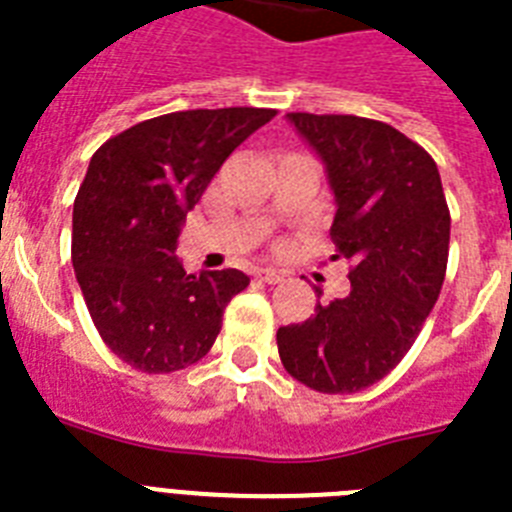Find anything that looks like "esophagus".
Returning a JSON list of instances; mask_svg holds the SVG:
<instances>
[{
  "label": "esophagus",
  "instance_id": "1",
  "mask_svg": "<svg viewBox=\"0 0 512 512\" xmlns=\"http://www.w3.org/2000/svg\"><path fill=\"white\" fill-rule=\"evenodd\" d=\"M257 279L265 281V284H279V281L284 279V273L273 271V268H260V271H257Z\"/></svg>",
  "mask_w": 512,
  "mask_h": 512
}]
</instances>
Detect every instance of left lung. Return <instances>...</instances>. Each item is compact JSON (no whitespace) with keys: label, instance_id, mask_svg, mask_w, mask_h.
<instances>
[{"label":"left lung","instance_id":"1","mask_svg":"<svg viewBox=\"0 0 512 512\" xmlns=\"http://www.w3.org/2000/svg\"><path fill=\"white\" fill-rule=\"evenodd\" d=\"M324 159L337 212L329 236L350 263V295L276 332L281 364L319 393H358L412 348L449 260L452 217L433 156L377 119L287 114ZM319 292V289H316Z\"/></svg>","mask_w":512,"mask_h":512}]
</instances>
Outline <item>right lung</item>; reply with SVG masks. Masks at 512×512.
Returning a JSON list of instances; mask_svg holds the SVG:
<instances>
[{"mask_svg":"<svg viewBox=\"0 0 512 512\" xmlns=\"http://www.w3.org/2000/svg\"><path fill=\"white\" fill-rule=\"evenodd\" d=\"M273 108H196L135 124L92 154L74 201L71 263L92 324L124 364L170 374L207 356L225 305L247 289L236 268L185 273V212Z\"/></svg>","mask_w":512,"mask_h":512,"instance_id":"obj_1","label":"right lung"}]
</instances>
